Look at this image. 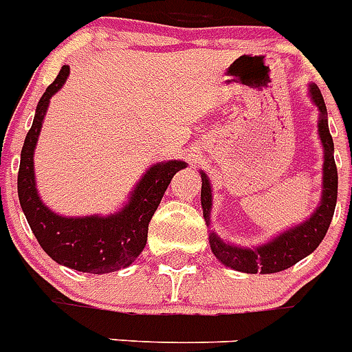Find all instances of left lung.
I'll list each match as a JSON object with an SVG mask.
<instances>
[{"label":"left lung","mask_w":352,"mask_h":352,"mask_svg":"<svg viewBox=\"0 0 352 352\" xmlns=\"http://www.w3.org/2000/svg\"><path fill=\"white\" fill-rule=\"evenodd\" d=\"M311 96L320 111L318 132L323 143V154H325L323 156L322 204L307 221H303L294 229L285 230L283 234L276 236L272 241L256 247V249L227 245L214 232H210L209 243L212 254L223 265L230 267L234 271L249 272V274H256V272L271 274V272L285 271L303 260L307 254H311L327 234L329 225L333 220L334 207H336V198H338V170H336V163H334L333 136H331L327 125V109H325L322 92L316 85H311ZM210 205H212V196H210L209 179L201 173V207H204V216L207 223H209Z\"/></svg>","instance_id":"1"}]
</instances>
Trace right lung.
<instances>
[{"instance_id":"1","label":"right lung","mask_w":352,"mask_h":352,"mask_svg":"<svg viewBox=\"0 0 352 352\" xmlns=\"http://www.w3.org/2000/svg\"><path fill=\"white\" fill-rule=\"evenodd\" d=\"M69 76L63 65L56 80L47 87L36 107L32 127L27 132L18 173V196L25 218L36 240L54 261L74 271L103 274L131 265L147 243L148 221L158 209L163 194L185 162L158 163L147 170L132 192L131 201L118 214L65 218L41 204L34 182V147L50 98L61 89Z\"/></svg>"}]
</instances>
